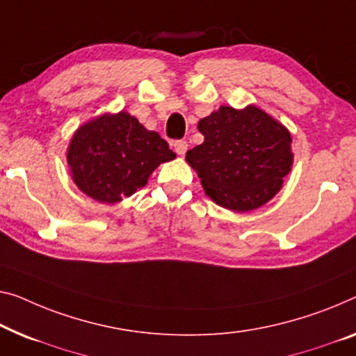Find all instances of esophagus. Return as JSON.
Instances as JSON below:
<instances>
[{
    "mask_svg": "<svg viewBox=\"0 0 356 356\" xmlns=\"http://www.w3.org/2000/svg\"><path fill=\"white\" fill-rule=\"evenodd\" d=\"M187 148H188V144H187V142H185V140L174 142V150H176L177 155H180V156L185 155V152H187Z\"/></svg>",
    "mask_w": 356,
    "mask_h": 356,
    "instance_id": "esophagus-1",
    "label": "esophagus"
}]
</instances>
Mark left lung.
<instances>
[{"mask_svg": "<svg viewBox=\"0 0 356 356\" xmlns=\"http://www.w3.org/2000/svg\"><path fill=\"white\" fill-rule=\"evenodd\" d=\"M204 142L185 161L198 174L204 193L222 208L249 212L283 187L291 172L293 137L284 124L257 105H222L198 121Z\"/></svg>", "mask_w": 356, "mask_h": 356, "instance_id": "8db88e82", "label": "left lung"}]
</instances>
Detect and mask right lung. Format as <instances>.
Returning a JSON list of instances; mask_svg holds the SVG:
<instances>
[{"label":"right lung","mask_w":356,"mask_h":356,"mask_svg":"<svg viewBox=\"0 0 356 356\" xmlns=\"http://www.w3.org/2000/svg\"><path fill=\"white\" fill-rule=\"evenodd\" d=\"M176 158L168 142L121 110L102 113L73 132L67 163L73 182L99 203L113 204L145 187L148 177Z\"/></svg>","instance_id":"obj_1"}]
</instances>
